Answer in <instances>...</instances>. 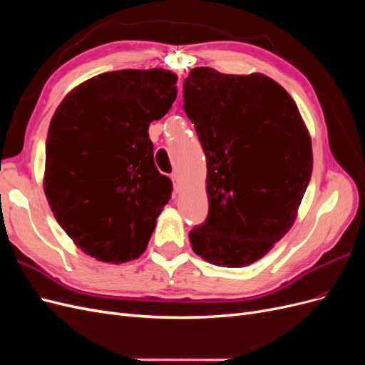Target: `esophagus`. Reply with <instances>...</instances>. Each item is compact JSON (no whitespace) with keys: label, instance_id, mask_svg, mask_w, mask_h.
<instances>
[{"label":"esophagus","instance_id":"34e87169","mask_svg":"<svg viewBox=\"0 0 365 365\" xmlns=\"http://www.w3.org/2000/svg\"><path fill=\"white\" fill-rule=\"evenodd\" d=\"M172 181H173V189H175V192H180V189H181L180 176L176 175V173H173V175H172Z\"/></svg>","mask_w":365,"mask_h":365}]
</instances>
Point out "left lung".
<instances>
[{
    "mask_svg": "<svg viewBox=\"0 0 365 365\" xmlns=\"http://www.w3.org/2000/svg\"><path fill=\"white\" fill-rule=\"evenodd\" d=\"M182 97L207 158L208 215L192 248L217 267H247L292 227L312 175L311 138L291 96L259 73L197 67Z\"/></svg>",
    "mask_w": 365,
    "mask_h": 365,
    "instance_id": "1",
    "label": "left lung"
}]
</instances>
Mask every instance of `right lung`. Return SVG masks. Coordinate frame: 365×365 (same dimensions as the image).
Here are the masks:
<instances>
[{"mask_svg": "<svg viewBox=\"0 0 365 365\" xmlns=\"http://www.w3.org/2000/svg\"><path fill=\"white\" fill-rule=\"evenodd\" d=\"M175 85L161 68L103 73L73 90L51 118L46 196L65 233L98 260L137 259L170 200L148 129L168 114Z\"/></svg>", "mask_w": 365, "mask_h": 365, "instance_id": "right-lung-1", "label": "right lung"}]
</instances>
